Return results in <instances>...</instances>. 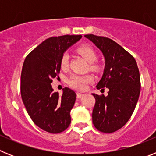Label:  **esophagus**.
<instances>
[{
    "instance_id": "esophagus-1",
    "label": "esophagus",
    "mask_w": 156,
    "mask_h": 156,
    "mask_svg": "<svg viewBox=\"0 0 156 156\" xmlns=\"http://www.w3.org/2000/svg\"><path fill=\"white\" fill-rule=\"evenodd\" d=\"M83 94H82V93H79V92H78V93H76V97H77V98H80L81 97H83Z\"/></svg>"
}]
</instances>
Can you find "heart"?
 <instances>
[{
  "mask_svg": "<svg viewBox=\"0 0 156 156\" xmlns=\"http://www.w3.org/2000/svg\"><path fill=\"white\" fill-rule=\"evenodd\" d=\"M78 53L82 56L83 58L86 60L87 62L90 63L91 67L93 69H96L98 68L97 65L94 64L96 60H97V54L95 52L91 47L88 45H82L77 48ZM69 63V55L67 53H65L61 58V66L62 69L67 67ZM92 81V77L88 75H76L73 74L69 78L68 83L71 87L78 90H85L87 87L89 83Z\"/></svg>",
  "mask_w": 156,
  "mask_h": 156,
  "instance_id": "1",
  "label": "heart"
}]
</instances>
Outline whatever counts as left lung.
Returning a JSON list of instances; mask_svg holds the SVG:
<instances>
[{"label": "left lung", "mask_w": 156, "mask_h": 156, "mask_svg": "<svg viewBox=\"0 0 156 156\" xmlns=\"http://www.w3.org/2000/svg\"><path fill=\"white\" fill-rule=\"evenodd\" d=\"M102 52L105 66L96 86L107 96L92 94L95 105L92 121L99 131L112 133L126 124L133 114L140 91V73L134 58L112 40L93 34L84 36Z\"/></svg>", "instance_id": "left-lung-1"}]
</instances>
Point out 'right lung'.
Masks as SVG:
<instances>
[{"mask_svg": "<svg viewBox=\"0 0 156 156\" xmlns=\"http://www.w3.org/2000/svg\"><path fill=\"white\" fill-rule=\"evenodd\" d=\"M81 35L50 37L32 51L25 59L21 73V96L29 115L38 127L58 133L71 122L70 111L76 94L68 87L62 95L54 92L52 79L61 69V58Z\"/></svg>", "mask_w": 156, "mask_h": 156, "instance_id": "obj_1", "label": "right lung"}]
</instances>
